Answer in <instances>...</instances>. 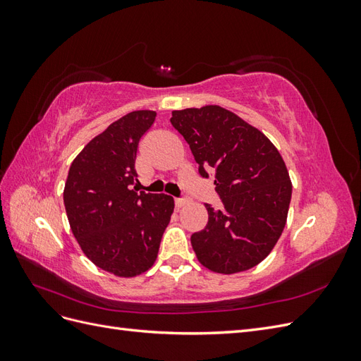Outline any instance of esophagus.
Masks as SVG:
<instances>
[{
    "mask_svg": "<svg viewBox=\"0 0 361 361\" xmlns=\"http://www.w3.org/2000/svg\"><path fill=\"white\" fill-rule=\"evenodd\" d=\"M174 203H176L178 209H180V207H183L185 204H187V200H185V199H176V200H174Z\"/></svg>",
    "mask_w": 361,
    "mask_h": 361,
    "instance_id": "obj_1",
    "label": "esophagus"
}]
</instances>
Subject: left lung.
Returning <instances> with one entry per match:
<instances>
[{"label":"left lung","mask_w":361,"mask_h":361,"mask_svg":"<svg viewBox=\"0 0 361 361\" xmlns=\"http://www.w3.org/2000/svg\"><path fill=\"white\" fill-rule=\"evenodd\" d=\"M171 125L190 145L199 173L215 170L223 206L207 209V224L192 233L199 262L214 272L236 274L260 264L286 226L292 182L269 138L220 105L173 111Z\"/></svg>","instance_id":"1"}]
</instances>
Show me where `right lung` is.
Masks as SVG:
<instances>
[{"label": "right lung", "mask_w": 361, "mask_h": 361, "mask_svg": "<svg viewBox=\"0 0 361 361\" xmlns=\"http://www.w3.org/2000/svg\"><path fill=\"white\" fill-rule=\"evenodd\" d=\"M157 113L133 111L116 120L80 152L69 169L63 200L72 233L96 267L135 277L155 264L174 200L133 190L141 137Z\"/></svg>", "instance_id": "right-lung-1"}]
</instances>
